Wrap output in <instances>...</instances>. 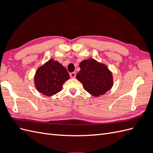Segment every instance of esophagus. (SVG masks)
Returning <instances> with one entry per match:
<instances>
[{"instance_id":"esophagus-1","label":"esophagus","mask_w":153,"mask_h":153,"mask_svg":"<svg viewBox=\"0 0 153 153\" xmlns=\"http://www.w3.org/2000/svg\"><path fill=\"white\" fill-rule=\"evenodd\" d=\"M70 76L72 78H75L76 77V73L75 72H72L70 73Z\"/></svg>"}]
</instances>
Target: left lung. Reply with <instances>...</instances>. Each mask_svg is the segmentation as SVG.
<instances>
[{"mask_svg":"<svg viewBox=\"0 0 153 153\" xmlns=\"http://www.w3.org/2000/svg\"><path fill=\"white\" fill-rule=\"evenodd\" d=\"M79 66L80 71L76 74V78L90 94L102 96L112 87V73L105 64L94 59H87L80 62Z\"/></svg>","mask_w":153,"mask_h":153,"instance_id":"8db88e82","label":"left lung"}]
</instances>
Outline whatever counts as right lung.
<instances>
[{
	"instance_id": "obj_1",
	"label": "right lung",
	"mask_w": 153,
	"mask_h": 153,
	"mask_svg": "<svg viewBox=\"0 0 153 153\" xmlns=\"http://www.w3.org/2000/svg\"><path fill=\"white\" fill-rule=\"evenodd\" d=\"M69 78L67 69L58 61L51 59L37 69L34 83L39 92L50 97L61 91L64 83Z\"/></svg>"
}]
</instances>
